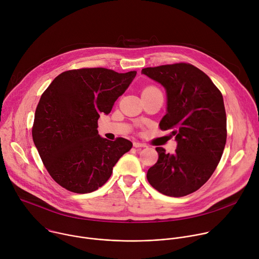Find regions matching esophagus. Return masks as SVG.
Returning <instances> with one entry per match:
<instances>
[{
	"mask_svg": "<svg viewBox=\"0 0 259 259\" xmlns=\"http://www.w3.org/2000/svg\"><path fill=\"white\" fill-rule=\"evenodd\" d=\"M133 146L136 147V149H139V147H146L147 145L145 143H141V142H138V141H134L133 142Z\"/></svg>",
	"mask_w": 259,
	"mask_h": 259,
	"instance_id": "1",
	"label": "esophagus"
}]
</instances>
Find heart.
<instances>
[{"label":"heart","instance_id":"obj_1","mask_svg":"<svg viewBox=\"0 0 259 259\" xmlns=\"http://www.w3.org/2000/svg\"><path fill=\"white\" fill-rule=\"evenodd\" d=\"M150 88H151V87H150Z\"/></svg>","mask_w":259,"mask_h":259}]
</instances>
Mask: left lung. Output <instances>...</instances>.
Segmentation results:
<instances>
[{
  "label": "left lung",
  "instance_id": "obj_1",
  "mask_svg": "<svg viewBox=\"0 0 259 259\" xmlns=\"http://www.w3.org/2000/svg\"><path fill=\"white\" fill-rule=\"evenodd\" d=\"M141 72L165 87L167 114L159 126L172 130L177 141L173 155L156 147L159 159L146 178L163 195H190L211 177L225 150L228 132L223 94L191 63L146 67Z\"/></svg>",
  "mask_w": 259,
  "mask_h": 259
}]
</instances>
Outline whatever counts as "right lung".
I'll return each mask as SVG.
<instances>
[{
	"label": "right lung",
	"instance_id": "obj_1",
	"mask_svg": "<svg viewBox=\"0 0 259 259\" xmlns=\"http://www.w3.org/2000/svg\"><path fill=\"white\" fill-rule=\"evenodd\" d=\"M136 71L104 67L70 69L42 94L34 114L32 140L50 176L65 190L87 194L102 187L119 159L132 147L123 137L99 136V114H109Z\"/></svg>",
	"mask_w": 259,
	"mask_h": 259
}]
</instances>
